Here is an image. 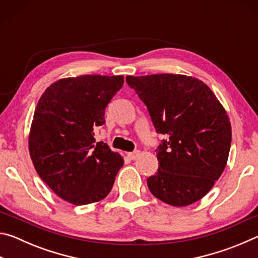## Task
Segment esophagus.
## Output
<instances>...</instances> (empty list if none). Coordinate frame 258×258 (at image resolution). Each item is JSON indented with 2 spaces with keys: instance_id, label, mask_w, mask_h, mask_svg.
Listing matches in <instances>:
<instances>
[{
  "instance_id": "esophagus-1",
  "label": "esophagus",
  "mask_w": 258,
  "mask_h": 258,
  "mask_svg": "<svg viewBox=\"0 0 258 258\" xmlns=\"http://www.w3.org/2000/svg\"><path fill=\"white\" fill-rule=\"evenodd\" d=\"M127 156H128V158H130V159L134 160V159H137L138 157L140 156V151H139V150H137V151H133V152H128Z\"/></svg>"
}]
</instances>
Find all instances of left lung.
I'll list each match as a JSON object with an SVG mask.
<instances>
[{
  "label": "left lung",
  "instance_id": "left-lung-1",
  "mask_svg": "<svg viewBox=\"0 0 258 258\" xmlns=\"http://www.w3.org/2000/svg\"><path fill=\"white\" fill-rule=\"evenodd\" d=\"M142 100L157 133L158 171L148 177L156 198L176 207L206 196L223 173L231 147V123L212 90L198 78L176 74L126 76Z\"/></svg>",
  "mask_w": 258,
  "mask_h": 258
}]
</instances>
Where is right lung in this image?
<instances>
[{
    "label": "right lung",
    "mask_w": 258,
    "mask_h": 258,
    "mask_svg": "<svg viewBox=\"0 0 258 258\" xmlns=\"http://www.w3.org/2000/svg\"><path fill=\"white\" fill-rule=\"evenodd\" d=\"M123 84L121 75L62 78L38 100L28 139L30 158L61 199L81 206L110 192L124 159L95 142L93 130L104 124V109Z\"/></svg>",
    "instance_id": "right-lung-1"
}]
</instances>
